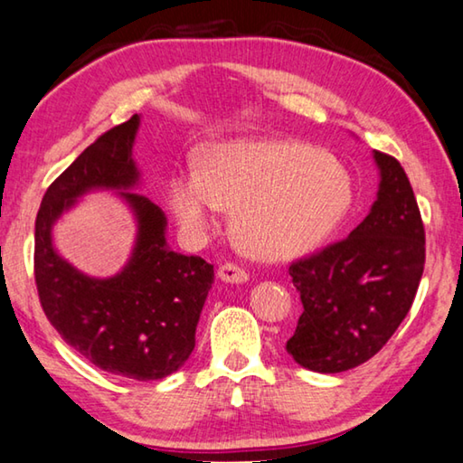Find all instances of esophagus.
<instances>
[{"label": "esophagus", "mask_w": 463, "mask_h": 463, "mask_svg": "<svg viewBox=\"0 0 463 463\" xmlns=\"http://www.w3.org/2000/svg\"><path fill=\"white\" fill-rule=\"evenodd\" d=\"M217 277L222 279L223 283H232V285H241L248 281V272L244 269H240L238 264H232V262L222 264L217 270Z\"/></svg>", "instance_id": "obj_1"}]
</instances>
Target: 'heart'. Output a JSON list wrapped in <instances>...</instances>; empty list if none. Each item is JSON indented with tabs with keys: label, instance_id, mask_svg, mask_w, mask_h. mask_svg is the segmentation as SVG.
<instances>
[{
	"label": "heart",
	"instance_id": "obj_1",
	"mask_svg": "<svg viewBox=\"0 0 463 463\" xmlns=\"http://www.w3.org/2000/svg\"><path fill=\"white\" fill-rule=\"evenodd\" d=\"M174 217L191 236L233 212V238L246 256L281 262L312 252L336 230L353 203L346 170L307 143L232 139L204 147L199 172L170 178Z\"/></svg>",
	"mask_w": 463,
	"mask_h": 463
}]
</instances>
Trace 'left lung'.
I'll list each match as a JSON object with an SVG mask.
<instances>
[{"label":"left lung","mask_w":463,"mask_h":463,"mask_svg":"<svg viewBox=\"0 0 463 463\" xmlns=\"http://www.w3.org/2000/svg\"><path fill=\"white\" fill-rule=\"evenodd\" d=\"M377 199L348 238L293 262L303 312L287 340L295 363L340 373L369 361L411 309L424 269V227L396 157L373 151Z\"/></svg>","instance_id":"1"}]
</instances>
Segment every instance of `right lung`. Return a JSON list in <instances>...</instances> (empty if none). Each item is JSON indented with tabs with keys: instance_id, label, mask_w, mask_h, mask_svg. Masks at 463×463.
<instances>
[{
	"instance_id": "1",
	"label": "right lung",
	"mask_w": 463,
	"mask_h": 463,
	"mask_svg": "<svg viewBox=\"0 0 463 463\" xmlns=\"http://www.w3.org/2000/svg\"><path fill=\"white\" fill-rule=\"evenodd\" d=\"M139 125L133 115L106 131L47 188L34 225V279L44 314L67 345L112 375L151 382L191 357L213 264L170 250L164 211L135 193ZM96 190L117 192L138 227L126 267L106 279L78 271L52 246L60 215Z\"/></svg>"
}]
</instances>
